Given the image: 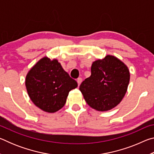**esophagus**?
<instances>
[{
    "instance_id": "1",
    "label": "esophagus",
    "mask_w": 154,
    "mask_h": 154,
    "mask_svg": "<svg viewBox=\"0 0 154 154\" xmlns=\"http://www.w3.org/2000/svg\"><path fill=\"white\" fill-rule=\"evenodd\" d=\"M77 83H78V85H79L81 84V83H82V79L81 77H79L77 79Z\"/></svg>"
}]
</instances>
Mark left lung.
<instances>
[{"instance_id":"left-lung-1","label":"left lung","mask_w":154,"mask_h":154,"mask_svg":"<svg viewBox=\"0 0 154 154\" xmlns=\"http://www.w3.org/2000/svg\"><path fill=\"white\" fill-rule=\"evenodd\" d=\"M129 82L128 67L116 57L108 55L93 62L90 77L81 83L79 90L88 105L105 111L121 102Z\"/></svg>"}]
</instances>
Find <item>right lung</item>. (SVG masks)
<instances>
[{"label":"right lung","instance_id":"1","mask_svg":"<svg viewBox=\"0 0 154 154\" xmlns=\"http://www.w3.org/2000/svg\"><path fill=\"white\" fill-rule=\"evenodd\" d=\"M26 87L31 100L38 108L54 113L62 108L70 91L77 83L69 76L57 60H40L26 77Z\"/></svg>","mask_w":154,"mask_h":154}]
</instances>
